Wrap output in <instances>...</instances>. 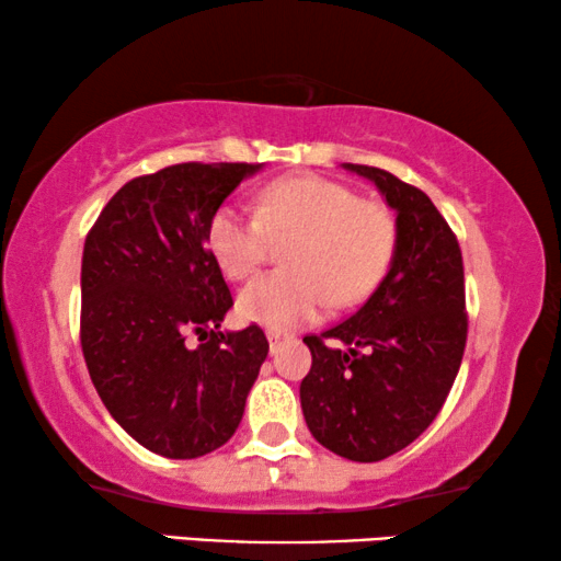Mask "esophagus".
<instances>
[{
  "label": "esophagus",
  "mask_w": 561,
  "mask_h": 561,
  "mask_svg": "<svg viewBox=\"0 0 561 561\" xmlns=\"http://www.w3.org/2000/svg\"><path fill=\"white\" fill-rule=\"evenodd\" d=\"M283 340H288L286 332H278V329H271V332H267V342H271V352H278Z\"/></svg>",
  "instance_id": "34e87169"
}]
</instances>
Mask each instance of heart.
I'll use <instances>...</instances> for the list:
<instances>
[{"label":"heart","instance_id":"obj_1","mask_svg":"<svg viewBox=\"0 0 561 561\" xmlns=\"http://www.w3.org/2000/svg\"><path fill=\"white\" fill-rule=\"evenodd\" d=\"M295 237L283 250L288 271L260 275L240 294V317L271 329L313 321L332 298L352 306L370 294L396 248L386 204L321 175H283L257 191L255 214L221 206L206 240L221 273L244 280L265 260L267 237Z\"/></svg>","mask_w":561,"mask_h":561}]
</instances>
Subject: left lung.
<instances>
[{
  "mask_svg": "<svg viewBox=\"0 0 561 561\" xmlns=\"http://www.w3.org/2000/svg\"><path fill=\"white\" fill-rule=\"evenodd\" d=\"M344 168L370 179L396 211V250L359 311L304 336L311 370L301 409L321 447L380 462L424 434L447 401L467 342L465 267L455 232L424 191L382 168Z\"/></svg>",
  "mask_w": 561,
  "mask_h": 561,
  "instance_id": "8db88e82",
  "label": "left lung"
}]
</instances>
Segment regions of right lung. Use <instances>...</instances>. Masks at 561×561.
<instances>
[{"label": "right lung", "instance_id": "1", "mask_svg": "<svg viewBox=\"0 0 561 561\" xmlns=\"http://www.w3.org/2000/svg\"><path fill=\"white\" fill-rule=\"evenodd\" d=\"M260 163H179L127 181L83 242L81 350L112 419L145 449L194 459L240 426L267 357L263 329L219 332L232 309L206 229ZM198 335V348L187 336Z\"/></svg>", "mask_w": 561, "mask_h": 561}]
</instances>
